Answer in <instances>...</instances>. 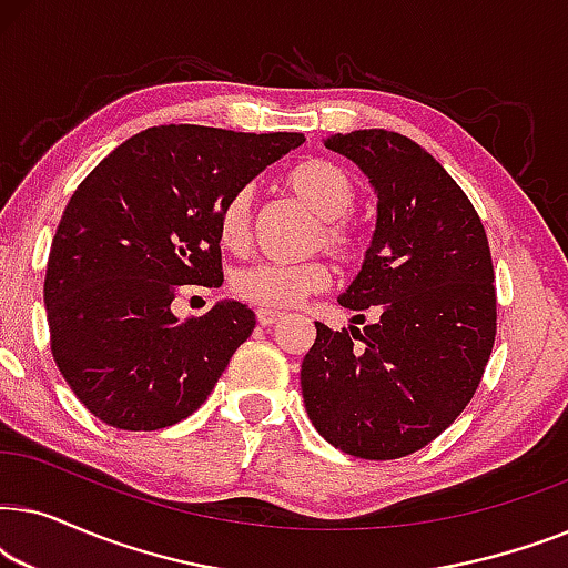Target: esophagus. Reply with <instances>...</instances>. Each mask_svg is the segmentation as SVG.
I'll use <instances>...</instances> for the list:
<instances>
[{"label":"esophagus","instance_id":"34e87169","mask_svg":"<svg viewBox=\"0 0 568 568\" xmlns=\"http://www.w3.org/2000/svg\"><path fill=\"white\" fill-rule=\"evenodd\" d=\"M255 317H258V323L263 325V328H271V325L284 321V313H276V310H258Z\"/></svg>","mask_w":568,"mask_h":568}]
</instances>
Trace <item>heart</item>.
I'll use <instances>...</instances> for the list:
<instances>
[{
    "label": "heart",
    "mask_w": 568,
    "mask_h": 568,
    "mask_svg": "<svg viewBox=\"0 0 568 568\" xmlns=\"http://www.w3.org/2000/svg\"><path fill=\"white\" fill-rule=\"evenodd\" d=\"M286 189L294 193L321 224H317L313 245L323 247L341 263L359 258L362 243L346 216L354 212L356 183L338 162L310 158L294 165L286 175ZM251 189H240L220 209V240L230 251H245L251 243ZM328 266L323 261L276 263L255 261L237 268L230 278V290L237 300L261 310L297 307L310 294L328 286Z\"/></svg>",
    "instance_id": "heart-1"
}]
</instances>
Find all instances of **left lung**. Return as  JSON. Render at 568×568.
I'll use <instances>...</instances> for the list:
<instances>
[{
	"label": "left lung",
	"mask_w": 568,
	"mask_h": 568,
	"mask_svg": "<svg viewBox=\"0 0 568 568\" xmlns=\"http://www.w3.org/2000/svg\"><path fill=\"white\" fill-rule=\"evenodd\" d=\"M325 146L375 185V235L338 302L377 307L379 321L364 331L315 323L302 395L341 453L398 460L437 439L478 390L496 338L491 251L470 199L408 136L362 129Z\"/></svg>",
	"instance_id": "8db88e82"
}]
</instances>
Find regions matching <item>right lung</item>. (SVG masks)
Masks as SVG:
<instances>
[{"instance_id":"right-lung-1","label":"right lung","mask_w":568,"mask_h":568,"mask_svg":"<svg viewBox=\"0 0 568 568\" xmlns=\"http://www.w3.org/2000/svg\"><path fill=\"white\" fill-rule=\"evenodd\" d=\"M302 134L170 123L131 136L69 199L43 282L51 354L77 398L123 432L189 418L255 328L243 302L178 321L183 284L222 286L220 209Z\"/></svg>"}]
</instances>
